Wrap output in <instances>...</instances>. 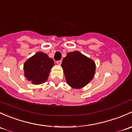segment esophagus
Here are the masks:
<instances>
[{
	"label": "esophagus",
	"instance_id": "obj_1",
	"mask_svg": "<svg viewBox=\"0 0 132 132\" xmlns=\"http://www.w3.org/2000/svg\"><path fill=\"white\" fill-rule=\"evenodd\" d=\"M56 63L58 65H61V63H62V61H61V60L57 61L56 62Z\"/></svg>",
	"mask_w": 132,
	"mask_h": 132
}]
</instances>
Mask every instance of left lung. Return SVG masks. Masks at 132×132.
<instances>
[{
  "instance_id": "1",
  "label": "left lung",
  "mask_w": 132,
  "mask_h": 132,
  "mask_svg": "<svg viewBox=\"0 0 132 132\" xmlns=\"http://www.w3.org/2000/svg\"><path fill=\"white\" fill-rule=\"evenodd\" d=\"M61 67L67 84L71 88L80 89L92 80L96 66L92 59L76 51L67 54Z\"/></svg>"
}]
</instances>
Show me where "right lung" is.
Wrapping results in <instances>:
<instances>
[{"label":"right lung","mask_w":132,"mask_h":132,"mask_svg":"<svg viewBox=\"0 0 132 132\" xmlns=\"http://www.w3.org/2000/svg\"><path fill=\"white\" fill-rule=\"evenodd\" d=\"M54 62L46 54L38 52L24 63V77L34 85L44 84L47 80Z\"/></svg>","instance_id":"obj_1"}]
</instances>
